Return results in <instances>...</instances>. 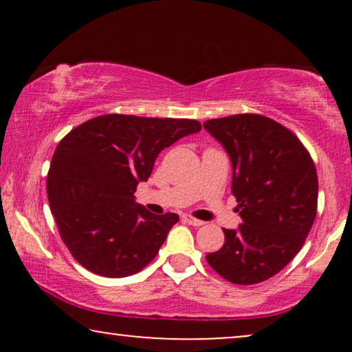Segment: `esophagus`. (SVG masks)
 <instances>
[{"label":"esophagus","mask_w":352,"mask_h":352,"mask_svg":"<svg viewBox=\"0 0 352 352\" xmlns=\"http://www.w3.org/2000/svg\"><path fill=\"white\" fill-rule=\"evenodd\" d=\"M182 219H184V223L190 224V226H195V228H200V226L205 224V221L197 219V218H194V216H190V214H184V216H182Z\"/></svg>","instance_id":"esophagus-1"}]
</instances>
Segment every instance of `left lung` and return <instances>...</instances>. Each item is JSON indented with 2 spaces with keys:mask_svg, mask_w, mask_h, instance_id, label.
<instances>
[{
  "mask_svg": "<svg viewBox=\"0 0 352 352\" xmlns=\"http://www.w3.org/2000/svg\"><path fill=\"white\" fill-rule=\"evenodd\" d=\"M204 128L232 163V195L242 224L206 254L221 277L253 285L280 272L314 224L319 182L314 162L290 129L256 113L213 118Z\"/></svg>",
  "mask_w": 352,
  "mask_h": 352,
  "instance_id": "left-lung-1",
  "label": "left lung"
}]
</instances>
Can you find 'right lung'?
Here are the masks:
<instances>
[{
	"mask_svg": "<svg viewBox=\"0 0 352 352\" xmlns=\"http://www.w3.org/2000/svg\"><path fill=\"white\" fill-rule=\"evenodd\" d=\"M200 129L197 120L110 113L62 139L47 171V200L62 242L81 266L120 278L157 256L179 216L151 213L134 192L163 148Z\"/></svg>",
	"mask_w": 352,
	"mask_h": 352,
	"instance_id": "right-lung-1",
	"label": "right lung"
}]
</instances>
